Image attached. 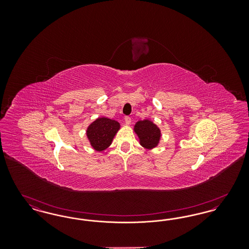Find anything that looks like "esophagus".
I'll return each instance as SVG.
<instances>
[{"instance_id":"1","label":"esophagus","mask_w":249,"mask_h":249,"mask_svg":"<svg viewBox=\"0 0 249 249\" xmlns=\"http://www.w3.org/2000/svg\"><path fill=\"white\" fill-rule=\"evenodd\" d=\"M124 119H125V122H126V124H127V125L130 124V122H131V119H130V117H129V116H125Z\"/></svg>"}]
</instances>
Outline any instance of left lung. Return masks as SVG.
Here are the masks:
<instances>
[{"label":"left lung","instance_id":"8db88e82","mask_svg":"<svg viewBox=\"0 0 249 249\" xmlns=\"http://www.w3.org/2000/svg\"><path fill=\"white\" fill-rule=\"evenodd\" d=\"M134 130L140 138V142L143 147L148 149L156 146L160 137V130L149 120L138 121Z\"/></svg>","mask_w":249,"mask_h":249}]
</instances>
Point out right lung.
Here are the masks:
<instances>
[{
  "label": "right lung",
  "instance_id": "1",
  "mask_svg": "<svg viewBox=\"0 0 249 249\" xmlns=\"http://www.w3.org/2000/svg\"><path fill=\"white\" fill-rule=\"evenodd\" d=\"M119 129V123L116 120L101 118L96 119L89 126L87 135L92 147L98 151H102L111 144Z\"/></svg>",
  "mask_w": 249,
  "mask_h": 249
}]
</instances>
